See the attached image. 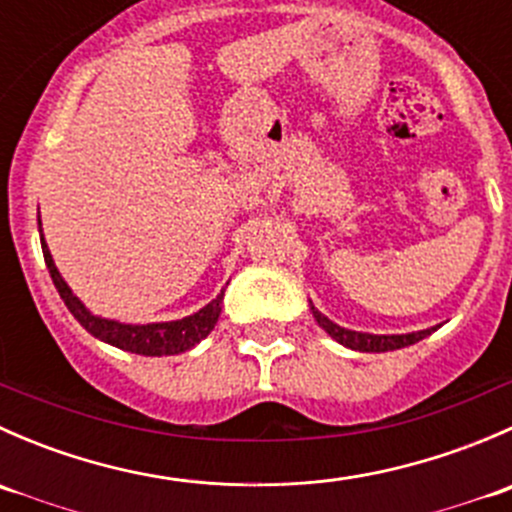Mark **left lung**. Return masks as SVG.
<instances>
[{"label": "left lung", "mask_w": 512, "mask_h": 512, "mask_svg": "<svg viewBox=\"0 0 512 512\" xmlns=\"http://www.w3.org/2000/svg\"><path fill=\"white\" fill-rule=\"evenodd\" d=\"M312 312L319 327H322L329 337L337 339V342L344 344V347L356 349V352H394V349H404L409 347V344L421 342L423 337H428V334L433 332V329H423V332H411V334H361L329 322V319L324 317L322 312H317L314 307Z\"/></svg>", "instance_id": "8db88e82"}]
</instances>
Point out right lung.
Segmentation results:
<instances>
[{"label": "right lung", "mask_w": 512, "mask_h": 512, "mask_svg": "<svg viewBox=\"0 0 512 512\" xmlns=\"http://www.w3.org/2000/svg\"><path fill=\"white\" fill-rule=\"evenodd\" d=\"M39 232H41V220H39ZM41 250H44V262L49 267V275L54 280V287L59 289L61 299L69 307V312L79 319L81 327L86 332L94 334L101 342L113 344L118 349H126V352L143 354V356H170L188 352L190 347L200 342V339L208 337L213 332L215 322L220 317V304H223V294H218V299L203 307L200 312L190 314V317L178 319V322H160V324H121L113 322V319H101L94 317L84 304L79 302V297H74L69 285L61 280L59 270H56L54 260H51V252L46 247L44 237H41Z\"/></svg>", "instance_id": "1"}]
</instances>
